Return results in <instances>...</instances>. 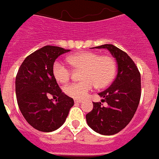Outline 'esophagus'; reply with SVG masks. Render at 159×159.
I'll return each instance as SVG.
<instances>
[{"instance_id":"34e87169","label":"esophagus","mask_w":159,"mask_h":159,"mask_svg":"<svg viewBox=\"0 0 159 159\" xmlns=\"http://www.w3.org/2000/svg\"><path fill=\"white\" fill-rule=\"evenodd\" d=\"M75 102H76V103H80V102H82V100H80V99H75Z\"/></svg>"}]
</instances>
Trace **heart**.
Returning <instances> with one entry per match:
<instances>
[{"instance_id": "heart-1", "label": "heart", "mask_w": 159, "mask_h": 159, "mask_svg": "<svg viewBox=\"0 0 159 159\" xmlns=\"http://www.w3.org/2000/svg\"><path fill=\"white\" fill-rule=\"evenodd\" d=\"M68 62L75 68H82V80L73 82L64 87V92L75 99H83L97 85L104 88L113 81L116 75V62L112 56H100L92 52H81L68 57ZM52 73L57 80L65 83L70 79L71 70L61 60L53 63Z\"/></svg>"}]
</instances>
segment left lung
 <instances>
[{
	"mask_svg": "<svg viewBox=\"0 0 159 159\" xmlns=\"http://www.w3.org/2000/svg\"><path fill=\"white\" fill-rule=\"evenodd\" d=\"M95 48L109 51L116 59L118 74L113 84L98 93L108 106L93 102V109L85 116L86 122L101 135H114L125 128L136 112L141 99V75L134 61L117 46L105 44Z\"/></svg>",
	"mask_w": 159,
	"mask_h": 159,
	"instance_id": "1",
	"label": "left lung"
}]
</instances>
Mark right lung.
Returning <instances> with one entry per match:
<instances>
[{
  "mask_svg": "<svg viewBox=\"0 0 159 159\" xmlns=\"http://www.w3.org/2000/svg\"><path fill=\"white\" fill-rule=\"evenodd\" d=\"M70 50L46 46L24 59L16 76L18 105L30 125L42 132H51L63 125L74 100L62 92L52 73L59 56ZM57 98L54 103L49 99Z\"/></svg>",
  "mask_w": 159,
  "mask_h": 159,
  "instance_id": "obj_1",
  "label": "right lung"
}]
</instances>
